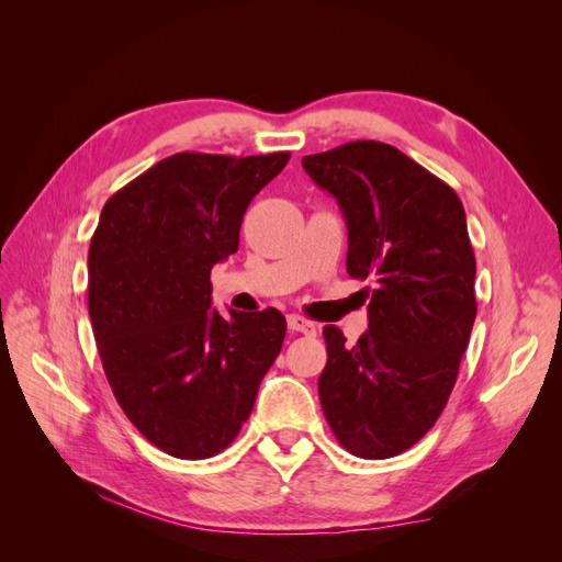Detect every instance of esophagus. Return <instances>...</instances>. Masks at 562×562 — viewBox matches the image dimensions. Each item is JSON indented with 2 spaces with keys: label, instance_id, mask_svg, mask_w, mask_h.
Listing matches in <instances>:
<instances>
[{
  "label": "esophagus",
  "instance_id": "1",
  "mask_svg": "<svg viewBox=\"0 0 562 562\" xmlns=\"http://www.w3.org/2000/svg\"><path fill=\"white\" fill-rule=\"evenodd\" d=\"M288 330L310 335V337L316 335V326H314V323L307 321L304 316H300V314H291V316H288Z\"/></svg>",
  "mask_w": 562,
  "mask_h": 562
}]
</instances>
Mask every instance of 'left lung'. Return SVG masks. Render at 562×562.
Listing matches in <instances>:
<instances>
[{
	"label": "left lung",
	"instance_id": "left-lung-1",
	"mask_svg": "<svg viewBox=\"0 0 562 562\" xmlns=\"http://www.w3.org/2000/svg\"><path fill=\"white\" fill-rule=\"evenodd\" d=\"M302 166L345 215L349 277L372 283L359 342L347 347L342 330L323 328V415L351 454L394 457L443 413L469 347L475 258L464 206L386 143H347Z\"/></svg>",
	"mask_w": 562,
	"mask_h": 562
}]
</instances>
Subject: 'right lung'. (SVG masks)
<instances>
[{
  "mask_svg": "<svg viewBox=\"0 0 562 562\" xmlns=\"http://www.w3.org/2000/svg\"><path fill=\"white\" fill-rule=\"evenodd\" d=\"M288 159L180 151L100 213L89 248L98 353L116 403L166 454L223 452L281 351V312L211 310V269L239 248L248 203Z\"/></svg>",
  "mask_w": 562,
  "mask_h": 562,
  "instance_id": "1",
  "label": "right lung"
}]
</instances>
